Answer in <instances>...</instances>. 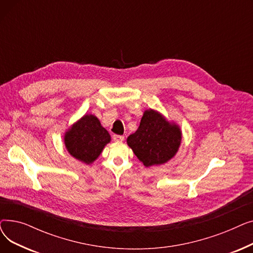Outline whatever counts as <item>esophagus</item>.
<instances>
[{"instance_id":"34e87169","label":"esophagus","mask_w":253,"mask_h":253,"mask_svg":"<svg viewBox=\"0 0 253 253\" xmlns=\"http://www.w3.org/2000/svg\"><path fill=\"white\" fill-rule=\"evenodd\" d=\"M113 139L115 140V141H123L124 140V136H122V135H114L113 136Z\"/></svg>"}]
</instances>
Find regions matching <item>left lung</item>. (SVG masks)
Masks as SVG:
<instances>
[{
  "label": "left lung",
  "instance_id": "obj_1",
  "mask_svg": "<svg viewBox=\"0 0 253 253\" xmlns=\"http://www.w3.org/2000/svg\"><path fill=\"white\" fill-rule=\"evenodd\" d=\"M182 132L175 122L160 112H143L138 129L127 138V144L145 166H159L169 162L179 150Z\"/></svg>",
  "mask_w": 253,
  "mask_h": 253
}]
</instances>
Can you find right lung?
<instances>
[{"label": "right lung", "instance_id": "obj_1", "mask_svg": "<svg viewBox=\"0 0 253 253\" xmlns=\"http://www.w3.org/2000/svg\"><path fill=\"white\" fill-rule=\"evenodd\" d=\"M66 151L77 160L87 165L99 157L104 147L111 142V135L92 114L84 115L64 132Z\"/></svg>", "mask_w": 253, "mask_h": 253}]
</instances>
